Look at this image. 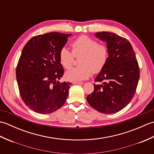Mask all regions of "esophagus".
<instances>
[{"mask_svg":"<svg viewBox=\"0 0 154 154\" xmlns=\"http://www.w3.org/2000/svg\"><path fill=\"white\" fill-rule=\"evenodd\" d=\"M73 84H76V85H83L84 84L83 82H73Z\"/></svg>","mask_w":154,"mask_h":154,"instance_id":"esophagus-1","label":"esophagus"}]
</instances>
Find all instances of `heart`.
I'll return each instance as SVG.
<instances>
[{
	"instance_id": "heart-1",
	"label": "heart",
	"mask_w": 154,
	"mask_h": 154,
	"mask_svg": "<svg viewBox=\"0 0 154 154\" xmlns=\"http://www.w3.org/2000/svg\"><path fill=\"white\" fill-rule=\"evenodd\" d=\"M72 52L62 48L59 53V61L68 69L73 63L74 56L81 55L79 66L73 67L65 73V78L71 81H81L89 78L91 74L99 73L105 67L109 57V50L106 45L87 35H81L71 42Z\"/></svg>"
}]
</instances>
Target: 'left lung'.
Instances as JSON below:
<instances>
[{
    "label": "left lung",
    "mask_w": 154,
    "mask_h": 154,
    "mask_svg": "<svg viewBox=\"0 0 154 154\" xmlns=\"http://www.w3.org/2000/svg\"><path fill=\"white\" fill-rule=\"evenodd\" d=\"M105 42L109 57L105 67L94 79L93 92L87 100L94 109L104 114L119 112L134 95L140 79V69L132 45L126 38L112 32L95 34Z\"/></svg>",
    "instance_id": "obj_1"
}]
</instances>
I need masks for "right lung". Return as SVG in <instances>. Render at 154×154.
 <instances>
[{"instance_id":"1","label":"right lung","mask_w":154,"mask_h":154,"mask_svg":"<svg viewBox=\"0 0 154 154\" xmlns=\"http://www.w3.org/2000/svg\"><path fill=\"white\" fill-rule=\"evenodd\" d=\"M71 35L50 32L35 35L23 48L16 80L22 100L35 112H54L66 101L71 83L59 81L64 73L59 53Z\"/></svg>"}]
</instances>
